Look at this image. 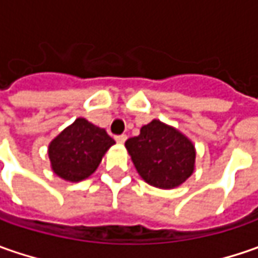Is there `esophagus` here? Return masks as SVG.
I'll list each match as a JSON object with an SVG mask.
<instances>
[{
    "mask_svg": "<svg viewBox=\"0 0 258 258\" xmlns=\"http://www.w3.org/2000/svg\"><path fill=\"white\" fill-rule=\"evenodd\" d=\"M114 139H116V142H119V144H123L124 141L127 139V136H126V135H117V136H114Z\"/></svg>",
    "mask_w": 258,
    "mask_h": 258,
    "instance_id": "obj_1",
    "label": "esophagus"
}]
</instances>
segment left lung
Returning a JSON list of instances; mask_svg holds the SVG:
<instances>
[{"label": "left lung", "instance_id": "left-lung-1", "mask_svg": "<svg viewBox=\"0 0 258 258\" xmlns=\"http://www.w3.org/2000/svg\"><path fill=\"white\" fill-rule=\"evenodd\" d=\"M135 168L145 181L158 188H175L194 172L192 142L168 124L152 120L141 134L126 141Z\"/></svg>", "mask_w": 258, "mask_h": 258}]
</instances>
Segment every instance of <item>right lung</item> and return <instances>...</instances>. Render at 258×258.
<instances>
[{
    "instance_id": "obj_1",
    "label": "right lung",
    "mask_w": 258,
    "mask_h": 258,
    "mask_svg": "<svg viewBox=\"0 0 258 258\" xmlns=\"http://www.w3.org/2000/svg\"><path fill=\"white\" fill-rule=\"evenodd\" d=\"M113 144L104 129L79 117L48 146L51 168L66 181L79 182L96 171L104 152Z\"/></svg>"
}]
</instances>
